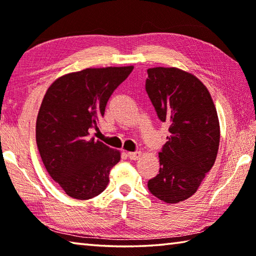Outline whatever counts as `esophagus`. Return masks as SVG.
<instances>
[{
	"mask_svg": "<svg viewBox=\"0 0 256 256\" xmlns=\"http://www.w3.org/2000/svg\"><path fill=\"white\" fill-rule=\"evenodd\" d=\"M128 158L131 159V160H138V159L141 158L142 154L140 152V151H136V152H128Z\"/></svg>",
	"mask_w": 256,
	"mask_h": 256,
	"instance_id": "esophagus-1",
	"label": "esophagus"
}]
</instances>
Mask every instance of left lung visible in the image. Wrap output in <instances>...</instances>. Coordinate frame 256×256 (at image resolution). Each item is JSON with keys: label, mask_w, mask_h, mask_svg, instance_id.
I'll return each mask as SVG.
<instances>
[{"label": "left lung", "mask_w": 256, "mask_h": 256, "mask_svg": "<svg viewBox=\"0 0 256 256\" xmlns=\"http://www.w3.org/2000/svg\"><path fill=\"white\" fill-rule=\"evenodd\" d=\"M146 92L159 120L170 125L159 152V174L148 182V188L159 200L178 203L196 192L214 164L218 114L206 86L180 68H148Z\"/></svg>", "instance_id": "1"}]
</instances>
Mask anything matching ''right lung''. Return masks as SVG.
Segmentation results:
<instances>
[{
  "label": "right lung",
  "mask_w": 256,
  "mask_h": 256,
  "mask_svg": "<svg viewBox=\"0 0 256 256\" xmlns=\"http://www.w3.org/2000/svg\"><path fill=\"white\" fill-rule=\"evenodd\" d=\"M133 66L88 68L56 79L36 120L38 151L46 170L68 196L88 200L100 194L120 152L90 138L114 90Z\"/></svg>",
  "instance_id": "add662e5"
}]
</instances>
